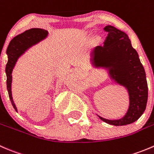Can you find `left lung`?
<instances>
[{"instance_id": "obj_1", "label": "left lung", "mask_w": 154, "mask_h": 154, "mask_svg": "<svg viewBox=\"0 0 154 154\" xmlns=\"http://www.w3.org/2000/svg\"><path fill=\"white\" fill-rule=\"evenodd\" d=\"M104 30L108 36L104 45H97L93 50L92 63L97 68L107 69L112 80L127 88L129 106L121 119L109 120L98 116L111 125H127L136 121L146 109L148 88L145 71L127 33L112 25L106 26Z\"/></svg>"}]
</instances>
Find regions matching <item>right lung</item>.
<instances>
[{
  "label": "right lung",
  "mask_w": 154,
  "mask_h": 154,
  "mask_svg": "<svg viewBox=\"0 0 154 154\" xmlns=\"http://www.w3.org/2000/svg\"><path fill=\"white\" fill-rule=\"evenodd\" d=\"M48 36V31L41 28H31L24 33L15 36L9 44L7 49V54L8 56V62L6 66L7 74V88L9 97L12 105L15 110L17 112V108L13 102L12 97V72L18 58L25 53L29 48L38 43Z\"/></svg>",
  "instance_id": "1"
}]
</instances>
